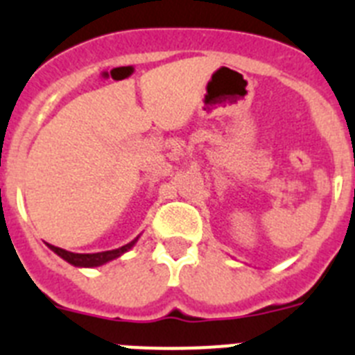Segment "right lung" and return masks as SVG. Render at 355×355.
Returning <instances> with one entry per match:
<instances>
[{"label":"right lung","instance_id":"right-lung-1","mask_svg":"<svg viewBox=\"0 0 355 355\" xmlns=\"http://www.w3.org/2000/svg\"><path fill=\"white\" fill-rule=\"evenodd\" d=\"M137 240H139V236L135 238L133 241H130V243H126V245L119 247V249L105 250V252H96V254L69 252V250L60 249V247H55V245H51V243H48V247L53 250V252L58 254L62 259H65L67 263H71V265L80 266V268H94V266H101V265H105V263L114 261V259L121 258L122 254L128 252V250H130L131 247L137 243Z\"/></svg>","mask_w":355,"mask_h":355}]
</instances>
